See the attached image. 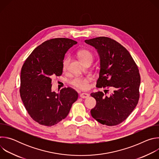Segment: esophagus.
<instances>
[{
  "label": "esophagus",
  "instance_id": "34e87169",
  "mask_svg": "<svg viewBox=\"0 0 159 159\" xmlns=\"http://www.w3.org/2000/svg\"><path fill=\"white\" fill-rule=\"evenodd\" d=\"M89 96V95L87 93H81V94H80V97L81 98H83V99H84V98H87Z\"/></svg>",
  "mask_w": 159,
  "mask_h": 159
}]
</instances>
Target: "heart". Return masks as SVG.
Listing matches in <instances>:
<instances>
[{"mask_svg": "<svg viewBox=\"0 0 159 159\" xmlns=\"http://www.w3.org/2000/svg\"><path fill=\"white\" fill-rule=\"evenodd\" d=\"M78 56L80 61L84 64L87 61H93V53L87 50H82L78 53ZM71 60V57L70 56L66 57L62 62V69L63 70H66ZM92 79L90 77H75L73 79L70 83L74 87L81 89L86 90L89 87V82L91 81Z\"/></svg>", "mask_w": 159, "mask_h": 159, "instance_id": "heart-1", "label": "heart"}]
</instances>
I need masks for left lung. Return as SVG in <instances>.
<instances>
[{
    "label": "left lung",
    "mask_w": 159,
    "mask_h": 159,
    "mask_svg": "<svg viewBox=\"0 0 159 159\" xmlns=\"http://www.w3.org/2000/svg\"><path fill=\"white\" fill-rule=\"evenodd\" d=\"M85 42L94 47L100 57L96 87L115 89L109 96L101 91L90 94L96 100V106L90 110L91 116L102 125H119L129 116L139 102V68L129 52L114 39L101 36Z\"/></svg>",
    "instance_id": "left-lung-1"
}]
</instances>
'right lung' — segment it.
<instances>
[{"instance_id":"right-lung-1","label":"right lung","mask_w":159,"mask_h":159,"mask_svg":"<svg viewBox=\"0 0 159 159\" xmlns=\"http://www.w3.org/2000/svg\"><path fill=\"white\" fill-rule=\"evenodd\" d=\"M77 42L58 38L44 41L25 60L20 72V96L31 118L52 126L65 119L78 93L71 87L52 91V78L62 74L65 54Z\"/></svg>"}]
</instances>
